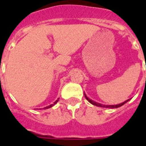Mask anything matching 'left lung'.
Listing matches in <instances>:
<instances>
[{
  "mask_svg": "<svg viewBox=\"0 0 146 146\" xmlns=\"http://www.w3.org/2000/svg\"><path fill=\"white\" fill-rule=\"evenodd\" d=\"M84 95H85V98L86 99L88 100V101L90 102V103H92V105H94V106H98V107H104V108H111V109H113V108H118V107H120V106H122L123 105H124L126 103V102H127L130 100V99H128V100H127V101L123 102H122V103H120V104H118V105H112V106H106V105H102V104H100V103H98V102H96L95 101H92V99H90V98H88V97H87V95L84 94Z\"/></svg>",
  "mask_w": 146,
  "mask_h": 146,
  "instance_id": "8db88e82",
  "label": "left lung"
}]
</instances>
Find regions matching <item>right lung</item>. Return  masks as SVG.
I'll use <instances>...</instances> for the list:
<instances>
[{"instance_id":"add662e5","label":"right lung","mask_w":146,"mask_h":146,"mask_svg":"<svg viewBox=\"0 0 146 146\" xmlns=\"http://www.w3.org/2000/svg\"><path fill=\"white\" fill-rule=\"evenodd\" d=\"M58 102V99H57V100H56V101L54 102V104H51V105H50V106H47V107H45V108H44V110H45V109H48V108L52 107V106H54V104H56V103H57Z\"/></svg>"}]
</instances>
